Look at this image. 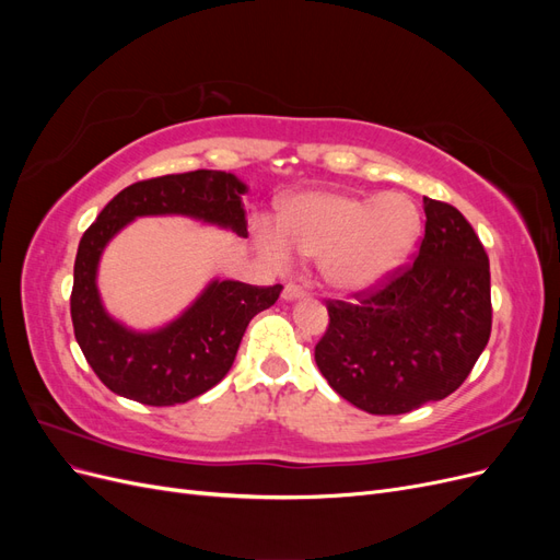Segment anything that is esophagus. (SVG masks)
<instances>
[{
	"instance_id": "esophagus-1",
	"label": "esophagus",
	"mask_w": 560,
	"mask_h": 560,
	"mask_svg": "<svg viewBox=\"0 0 560 560\" xmlns=\"http://www.w3.org/2000/svg\"><path fill=\"white\" fill-rule=\"evenodd\" d=\"M303 296H306V292H303L299 284H294V282L284 284V290H282V299L284 301H296V299H303Z\"/></svg>"
}]
</instances>
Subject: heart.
Listing matches in <instances>:
<instances>
[{"instance_id": "obj_1", "label": "heart", "mask_w": 560, "mask_h": 560, "mask_svg": "<svg viewBox=\"0 0 560 560\" xmlns=\"http://www.w3.org/2000/svg\"><path fill=\"white\" fill-rule=\"evenodd\" d=\"M420 229V210L404 194L303 191L282 202L278 226L257 224V241L276 264L292 261L294 249L317 257L334 292L362 294L406 261Z\"/></svg>"}]
</instances>
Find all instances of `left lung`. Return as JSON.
<instances>
[{
  "label": "left lung",
  "mask_w": 560,
  "mask_h": 560,
  "mask_svg": "<svg viewBox=\"0 0 560 560\" xmlns=\"http://www.w3.org/2000/svg\"><path fill=\"white\" fill-rule=\"evenodd\" d=\"M413 266L352 303L329 301L315 346L322 376L358 409L409 413L465 383L490 338L488 254L467 219L425 198Z\"/></svg>",
  "instance_id": "8db88e82"
}]
</instances>
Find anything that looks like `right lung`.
<instances>
[{"label": "right lung", "mask_w": 560, "mask_h": 560, "mask_svg": "<svg viewBox=\"0 0 560 560\" xmlns=\"http://www.w3.org/2000/svg\"><path fill=\"white\" fill-rule=\"evenodd\" d=\"M245 191L238 177L222 171L135 182L83 233L74 261L72 325L81 352L112 393L147 406H175L208 393L229 374L249 319L278 301L282 284L217 278L173 322L135 331L114 319L100 299V257L132 219L182 214L247 238Z\"/></svg>", "instance_id": "add662e5"}]
</instances>
